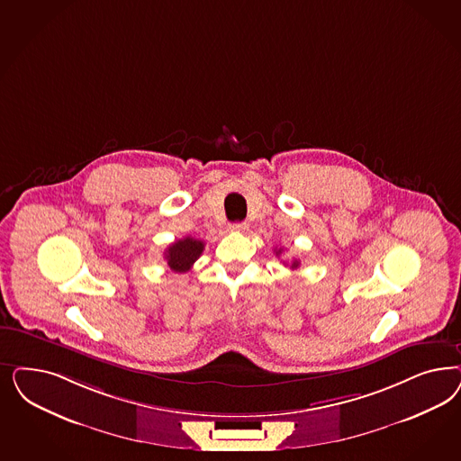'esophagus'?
<instances>
[{"instance_id":"1","label":"esophagus","mask_w":461,"mask_h":461,"mask_svg":"<svg viewBox=\"0 0 461 461\" xmlns=\"http://www.w3.org/2000/svg\"><path fill=\"white\" fill-rule=\"evenodd\" d=\"M248 227H249V225L246 222H236L229 225V229H230L232 232H246V230H248Z\"/></svg>"}]
</instances>
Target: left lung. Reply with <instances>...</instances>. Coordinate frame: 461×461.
<instances>
[{
  "instance_id": "1",
  "label": "left lung",
  "mask_w": 461,
  "mask_h": 461,
  "mask_svg": "<svg viewBox=\"0 0 461 461\" xmlns=\"http://www.w3.org/2000/svg\"><path fill=\"white\" fill-rule=\"evenodd\" d=\"M275 251H276V256H280V254H282V248H280V249H275ZM283 263H285V261H283ZM300 267V261H297V259H295V261H294V263H292V265H290V267Z\"/></svg>"
}]
</instances>
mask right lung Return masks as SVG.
<instances>
[{
    "mask_svg": "<svg viewBox=\"0 0 461 461\" xmlns=\"http://www.w3.org/2000/svg\"><path fill=\"white\" fill-rule=\"evenodd\" d=\"M203 240L194 238H183L173 242L166 251H164V259L167 263V267L176 273H186L192 269L194 261L203 253Z\"/></svg>",
    "mask_w": 461,
    "mask_h": 461,
    "instance_id": "1",
    "label": "right lung"
}]
</instances>
